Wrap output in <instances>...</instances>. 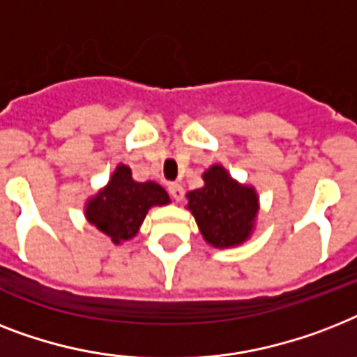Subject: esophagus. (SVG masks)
Here are the masks:
<instances>
[{
  "label": "esophagus",
  "mask_w": 357,
  "mask_h": 357,
  "mask_svg": "<svg viewBox=\"0 0 357 357\" xmlns=\"http://www.w3.org/2000/svg\"><path fill=\"white\" fill-rule=\"evenodd\" d=\"M169 192H170V196L176 199V202H181V199H183V196H185L183 187H181L179 183H169Z\"/></svg>",
  "instance_id": "esophagus-1"
}]
</instances>
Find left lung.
<instances>
[{
	"label": "left lung",
	"instance_id": "obj_1",
	"mask_svg": "<svg viewBox=\"0 0 357 357\" xmlns=\"http://www.w3.org/2000/svg\"><path fill=\"white\" fill-rule=\"evenodd\" d=\"M205 185L187 194L188 208L204 238L214 248L242 244L253 231L259 199L251 187L238 185L214 165L204 174Z\"/></svg>",
	"mask_w": 357,
	"mask_h": 357
}]
</instances>
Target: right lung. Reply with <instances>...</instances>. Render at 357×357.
<instances>
[{"label":"right lung","instance_id":"obj_1","mask_svg":"<svg viewBox=\"0 0 357 357\" xmlns=\"http://www.w3.org/2000/svg\"><path fill=\"white\" fill-rule=\"evenodd\" d=\"M169 194L153 181L137 183L132 170L119 165L108 187L100 190L86 208L89 224L112 238L113 244L135 236L149 208L169 204Z\"/></svg>","mask_w":357,"mask_h":357}]
</instances>
